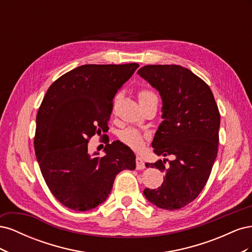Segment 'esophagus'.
Wrapping results in <instances>:
<instances>
[{
  "label": "esophagus",
  "mask_w": 252,
  "mask_h": 252,
  "mask_svg": "<svg viewBox=\"0 0 252 252\" xmlns=\"http://www.w3.org/2000/svg\"><path fill=\"white\" fill-rule=\"evenodd\" d=\"M135 163H136V169H138V170H142V169L145 168V163H144V161L142 159V158L136 157Z\"/></svg>",
  "instance_id": "obj_1"
}]
</instances>
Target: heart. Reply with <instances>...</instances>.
I'll return each mask as SVG.
<instances>
[{
    "instance_id": "1",
    "label": "heart",
    "mask_w": 252,
    "mask_h": 252,
    "mask_svg": "<svg viewBox=\"0 0 252 252\" xmlns=\"http://www.w3.org/2000/svg\"><path fill=\"white\" fill-rule=\"evenodd\" d=\"M150 98H158L154 91L149 89H142L139 93V100L140 103L148 101ZM147 138V135L145 133H142L140 130L135 128H126L121 130L119 132V139L122 143L127 145L128 147H130L134 150H139L143 147L145 139Z\"/></svg>"
}]
</instances>
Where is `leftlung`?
<instances>
[{
  "mask_svg": "<svg viewBox=\"0 0 252 252\" xmlns=\"http://www.w3.org/2000/svg\"><path fill=\"white\" fill-rule=\"evenodd\" d=\"M138 73L158 90L164 121L152 147L158 156H174L146 163L165 172L158 189L146 188L144 195L158 208L177 210L191 203L207 183L219 149L220 111L210 87L180 65H146ZM168 160V159H166Z\"/></svg>",
  "mask_w": 252,
  "mask_h": 252,
  "instance_id": "obj_1",
  "label": "left lung"
}]
</instances>
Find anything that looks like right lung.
<instances>
[{"label":"right lung","mask_w":252,"mask_h":252,"mask_svg":"<svg viewBox=\"0 0 252 252\" xmlns=\"http://www.w3.org/2000/svg\"><path fill=\"white\" fill-rule=\"evenodd\" d=\"M139 66L82 65L56 80L45 94L34 151L49 190L67 208H95L108 197L119 172L135 169V156L126 145L106 143V155L98 158L88 154V142L107 131L113 97Z\"/></svg>","instance_id":"right-lung-1"}]
</instances>
